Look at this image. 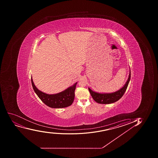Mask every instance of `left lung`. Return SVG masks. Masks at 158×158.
<instances>
[{
	"mask_svg": "<svg viewBox=\"0 0 158 158\" xmlns=\"http://www.w3.org/2000/svg\"><path fill=\"white\" fill-rule=\"evenodd\" d=\"M131 77V71L130 70L129 75L126 83L124 85L123 88H121L118 91L115 92L108 94H102L99 93L95 92L93 91L92 89L89 88V93L91 94L93 98L96 102L101 104H110L114 103L117 102L119 99L122 98L123 95L125 92L126 91L127 88L128 87V84L129 83Z\"/></svg>",
	"mask_w": 158,
	"mask_h": 158,
	"instance_id": "left-lung-1",
	"label": "left lung"
}]
</instances>
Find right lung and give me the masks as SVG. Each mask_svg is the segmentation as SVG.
<instances>
[{
  "instance_id": "add662e5",
  "label": "right lung",
  "mask_w": 158,
  "mask_h": 158,
  "mask_svg": "<svg viewBox=\"0 0 158 158\" xmlns=\"http://www.w3.org/2000/svg\"><path fill=\"white\" fill-rule=\"evenodd\" d=\"M31 79L32 85L35 93L47 106L52 108H66L70 106L73 102L75 98V91L77 82L63 92L58 94L49 95L39 90L35 86L32 77Z\"/></svg>"
}]
</instances>
